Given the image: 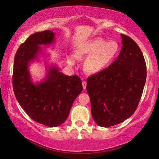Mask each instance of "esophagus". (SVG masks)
Listing matches in <instances>:
<instances>
[{
    "instance_id": "obj_1",
    "label": "esophagus",
    "mask_w": 159,
    "mask_h": 159,
    "mask_svg": "<svg viewBox=\"0 0 159 159\" xmlns=\"http://www.w3.org/2000/svg\"><path fill=\"white\" fill-rule=\"evenodd\" d=\"M82 85H83V88H84V89L85 90V89H86L87 83L85 82V81H83V82H82Z\"/></svg>"
}]
</instances>
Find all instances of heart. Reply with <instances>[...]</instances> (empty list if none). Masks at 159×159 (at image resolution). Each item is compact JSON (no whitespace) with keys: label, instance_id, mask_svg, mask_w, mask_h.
<instances>
[{"label":"heart","instance_id":"heart-1","mask_svg":"<svg viewBox=\"0 0 159 159\" xmlns=\"http://www.w3.org/2000/svg\"><path fill=\"white\" fill-rule=\"evenodd\" d=\"M120 45L115 40L95 38L84 42L77 49L75 55H69L67 62L74 65L78 58L87 57L84 69L90 74H97L113 64L120 54Z\"/></svg>","mask_w":159,"mask_h":159}]
</instances>
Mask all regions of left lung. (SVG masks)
Segmentation results:
<instances>
[{"instance_id": "1", "label": "left lung", "mask_w": 159, "mask_h": 159, "mask_svg": "<svg viewBox=\"0 0 159 159\" xmlns=\"http://www.w3.org/2000/svg\"><path fill=\"white\" fill-rule=\"evenodd\" d=\"M121 37L122 49L113 64L87 79L92 117L103 127L120 124L134 114L147 79L140 48L129 37Z\"/></svg>"}]
</instances>
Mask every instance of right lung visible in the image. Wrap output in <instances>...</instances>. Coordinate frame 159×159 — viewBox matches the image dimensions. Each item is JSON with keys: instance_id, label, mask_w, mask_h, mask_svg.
Here are the masks:
<instances>
[{"instance_id": "right-lung-1", "label": "right lung", "mask_w": 159, "mask_h": 159, "mask_svg": "<svg viewBox=\"0 0 159 159\" xmlns=\"http://www.w3.org/2000/svg\"><path fill=\"white\" fill-rule=\"evenodd\" d=\"M55 34L51 30L35 32L20 46L15 56L12 86L15 95L25 112L35 122L50 127L64 123L76 97L83 90L78 75H66L52 65L40 82L32 81L30 63L42 52L41 45L52 44Z\"/></svg>"}]
</instances>
